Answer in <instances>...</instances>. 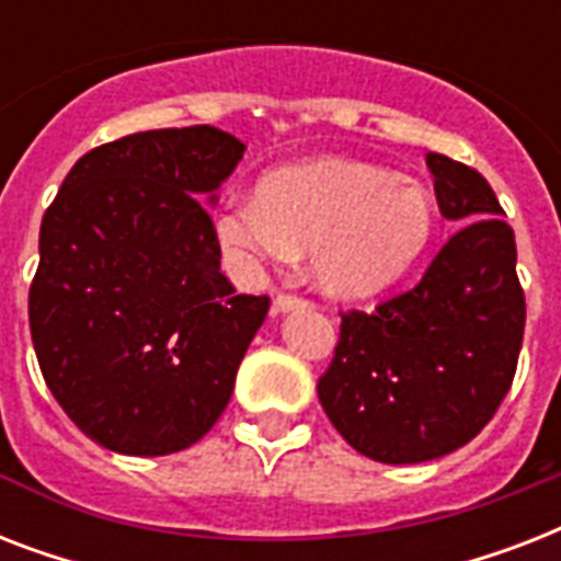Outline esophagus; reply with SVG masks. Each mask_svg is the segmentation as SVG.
<instances>
[{
	"mask_svg": "<svg viewBox=\"0 0 561 561\" xmlns=\"http://www.w3.org/2000/svg\"><path fill=\"white\" fill-rule=\"evenodd\" d=\"M302 306H308L306 299L290 297V294H279V297L273 299V314H288V311H294V308H302Z\"/></svg>",
	"mask_w": 561,
	"mask_h": 561,
	"instance_id": "34e87169",
	"label": "esophagus"
}]
</instances>
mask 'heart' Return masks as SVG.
<instances>
[{
  "instance_id": "heart-1",
  "label": "heart",
  "mask_w": 561,
  "mask_h": 561,
  "mask_svg": "<svg viewBox=\"0 0 561 561\" xmlns=\"http://www.w3.org/2000/svg\"><path fill=\"white\" fill-rule=\"evenodd\" d=\"M434 229V197L422 183L352 160L276 169L255 197L215 215L220 253L238 273L290 267L311 253V282L334 299L396 285L425 255Z\"/></svg>"
}]
</instances>
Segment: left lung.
I'll list each match as a JSON object with an SVG mask.
<instances>
[{
  "label": "left lung",
  "instance_id": "8db88e82",
  "mask_svg": "<svg viewBox=\"0 0 561 561\" xmlns=\"http://www.w3.org/2000/svg\"><path fill=\"white\" fill-rule=\"evenodd\" d=\"M443 218L462 224L416 288L343 314L317 383L325 416L369 460L404 466L457 451L513 383L524 337L515 236L478 171L427 153Z\"/></svg>",
  "mask_w": 561,
  "mask_h": 561
}]
</instances>
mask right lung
<instances>
[{"label":"right lung","mask_w":561,"mask_h":561,"mask_svg":"<svg viewBox=\"0 0 561 561\" xmlns=\"http://www.w3.org/2000/svg\"><path fill=\"white\" fill-rule=\"evenodd\" d=\"M244 151L211 125L122 136L43 215L31 341L57 404L110 451H183L232 396L271 302L220 273L206 209Z\"/></svg>","instance_id":"1"}]
</instances>
